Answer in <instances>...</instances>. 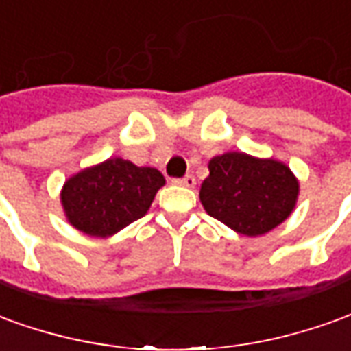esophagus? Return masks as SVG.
<instances>
[{
  "mask_svg": "<svg viewBox=\"0 0 351 351\" xmlns=\"http://www.w3.org/2000/svg\"><path fill=\"white\" fill-rule=\"evenodd\" d=\"M173 182L178 184V186H186V188H193L195 186V178H193V175H186L184 178H175Z\"/></svg>",
  "mask_w": 351,
  "mask_h": 351,
  "instance_id": "obj_1",
  "label": "esophagus"
}]
</instances>
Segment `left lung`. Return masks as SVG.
I'll list each match as a JSON object with an SVG mask.
<instances>
[{
  "label": "left lung",
  "instance_id": "1",
  "mask_svg": "<svg viewBox=\"0 0 351 351\" xmlns=\"http://www.w3.org/2000/svg\"><path fill=\"white\" fill-rule=\"evenodd\" d=\"M298 180L278 159L228 152L209 161L199 199L207 215L243 235L268 234L293 213Z\"/></svg>",
  "mask_w": 351,
  "mask_h": 351
}]
</instances>
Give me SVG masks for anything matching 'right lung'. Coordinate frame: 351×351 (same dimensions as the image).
I'll return each instance as SVG.
<instances>
[{"instance_id":"right-lung-1","label":"right lung","mask_w":351,"mask_h":351,"mask_svg":"<svg viewBox=\"0 0 351 351\" xmlns=\"http://www.w3.org/2000/svg\"><path fill=\"white\" fill-rule=\"evenodd\" d=\"M165 178L154 167L112 158L80 171L62 186L68 222L93 237H110L142 218Z\"/></svg>"}]
</instances>
